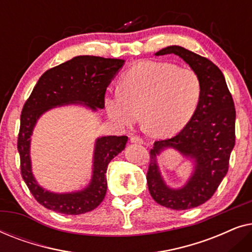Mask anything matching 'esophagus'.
Returning <instances> with one entry per match:
<instances>
[{
  "mask_svg": "<svg viewBox=\"0 0 252 252\" xmlns=\"http://www.w3.org/2000/svg\"><path fill=\"white\" fill-rule=\"evenodd\" d=\"M130 142H133V143H139V144H142L144 141H143V139L141 136H139V135H132L130 136Z\"/></svg>",
  "mask_w": 252,
  "mask_h": 252,
  "instance_id": "1",
  "label": "esophagus"
}]
</instances>
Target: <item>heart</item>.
<instances>
[{
    "label": "heart",
    "instance_id": "1",
    "mask_svg": "<svg viewBox=\"0 0 252 252\" xmlns=\"http://www.w3.org/2000/svg\"><path fill=\"white\" fill-rule=\"evenodd\" d=\"M203 96L199 74L168 62H141L124 74L120 85L105 95V110L120 126L140 118L155 133L170 135L192 119Z\"/></svg>",
    "mask_w": 252,
    "mask_h": 252
}]
</instances>
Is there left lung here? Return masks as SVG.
<instances>
[{
  "label": "left lung",
  "mask_w": 252,
  "mask_h": 252,
  "mask_svg": "<svg viewBox=\"0 0 252 252\" xmlns=\"http://www.w3.org/2000/svg\"><path fill=\"white\" fill-rule=\"evenodd\" d=\"M174 54L199 74L203 96L195 116L177 135L154 143L147 184L158 204L173 210L196 208L210 199L228 172L229 158L235 146L236 111L225 77L208 58L179 46H170L157 56ZM165 147H174L194 158L196 168L184 189L174 191L166 187L158 171L156 156Z\"/></svg>",
  "instance_id": "obj_1"
}]
</instances>
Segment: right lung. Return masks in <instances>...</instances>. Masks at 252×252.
<instances>
[{
  "mask_svg": "<svg viewBox=\"0 0 252 252\" xmlns=\"http://www.w3.org/2000/svg\"><path fill=\"white\" fill-rule=\"evenodd\" d=\"M123 60L78 56L44 72L26 99L20 115L17 148L20 173L34 198L44 208L64 215H81L101 204L106 194V170L127 142V136H103L96 141L94 174L88 188L71 194H53L36 184L31 171L30 137L39 117L47 110L66 103L82 102L96 110L104 108L105 92L123 66Z\"/></svg>",
  "mask_w": 252,
  "mask_h": 252,
  "instance_id": "add662e5",
  "label": "right lung"
}]
</instances>
